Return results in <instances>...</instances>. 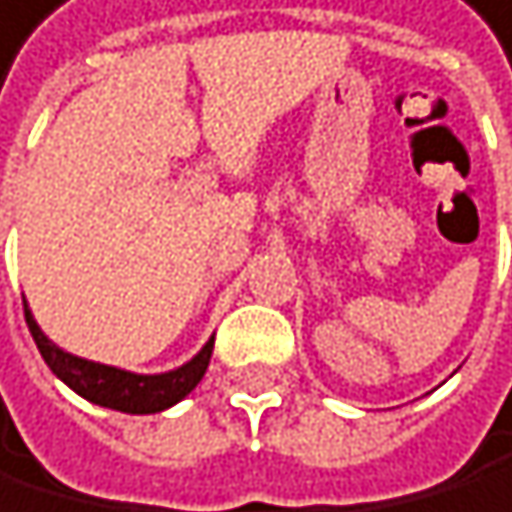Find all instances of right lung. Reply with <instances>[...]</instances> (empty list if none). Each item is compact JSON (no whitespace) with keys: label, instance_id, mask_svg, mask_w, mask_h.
<instances>
[{"label":"right lung","instance_id":"1","mask_svg":"<svg viewBox=\"0 0 512 512\" xmlns=\"http://www.w3.org/2000/svg\"><path fill=\"white\" fill-rule=\"evenodd\" d=\"M24 319H27L33 341H37V347H40V356L46 359V366L52 369V375L58 381H65L74 394H80L96 406H106V410H118V413H131V416L162 413V410H168V406L181 403L203 381V375L209 369L212 347H215V338H209L200 347V353H196L193 359H187L184 366L168 369V372H156V375H140V372H127L118 366L93 363V359L74 356L58 344H52L43 334V328L37 325V319H33L27 300H24Z\"/></svg>","mask_w":512,"mask_h":512}]
</instances>
